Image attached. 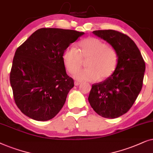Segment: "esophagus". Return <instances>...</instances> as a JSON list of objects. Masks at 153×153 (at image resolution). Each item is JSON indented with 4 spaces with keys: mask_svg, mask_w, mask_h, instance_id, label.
<instances>
[{
    "mask_svg": "<svg viewBox=\"0 0 153 153\" xmlns=\"http://www.w3.org/2000/svg\"><path fill=\"white\" fill-rule=\"evenodd\" d=\"M74 84H75V86H78L79 85H80V82H78V81H75V82H74Z\"/></svg>",
    "mask_w": 153,
    "mask_h": 153,
    "instance_id": "obj_1",
    "label": "esophagus"
}]
</instances>
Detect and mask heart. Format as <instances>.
Here are the masks:
<instances>
[{
  "mask_svg": "<svg viewBox=\"0 0 153 153\" xmlns=\"http://www.w3.org/2000/svg\"><path fill=\"white\" fill-rule=\"evenodd\" d=\"M63 62L67 71L75 73L86 61L87 68L75 73L78 80L96 81L109 78L115 71L117 64L116 51L108 48L106 43L96 38H87L78 43V50L71 47L64 51Z\"/></svg>",
  "mask_w": 153,
  "mask_h": 153,
  "instance_id": "obj_1",
  "label": "heart"
}]
</instances>
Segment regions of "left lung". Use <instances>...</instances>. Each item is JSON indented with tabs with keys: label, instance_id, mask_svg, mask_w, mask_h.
<instances>
[{
	"label": "left lung",
	"instance_id": "left-lung-1",
	"mask_svg": "<svg viewBox=\"0 0 153 153\" xmlns=\"http://www.w3.org/2000/svg\"><path fill=\"white\" fill-rule=\"evenodd\" d=\"M92 33L113 47L117 54V64L109 78L92 85L88 101L101 117L117 118L131 108L141 90L145 62L135 42L123 33L114 30Z\"/></svg>",
	"mask_w": 153,
	"mask_h": 153
}]
</instances>
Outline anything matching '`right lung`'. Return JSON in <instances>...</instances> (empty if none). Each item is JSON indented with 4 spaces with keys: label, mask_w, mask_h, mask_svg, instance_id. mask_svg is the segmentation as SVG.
<instances>
[{
    "label": "right lung",
    "mask_w": 153,
    "mask_h": 153,
    "mask_svg": "<svg viewBox=\"0 0 153 153\" xmlns=\"http://www.w3.org/2000/svg\"><path fill=\"white\" fill-rule=\"evenodd\" d=\"M84 32L42 28L16 50L10 80L20 111L37 121L57 115L74 86L66 74L62 56Z\"/></svg>",
    "instance_id": "obj_1"
}]
</instances>
